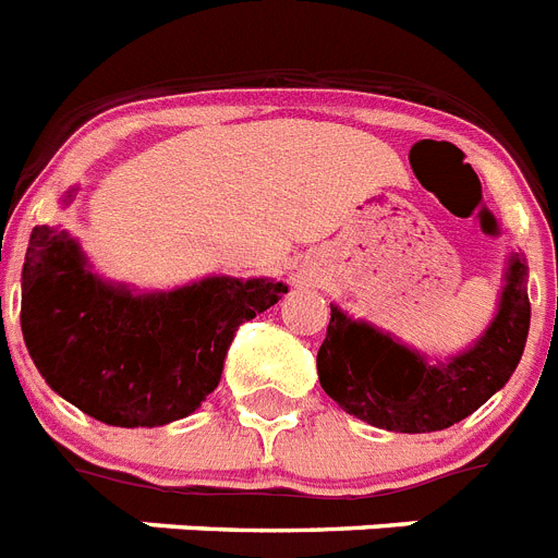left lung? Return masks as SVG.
Returning a JSON list of instances; mask_svg holds the SVG:
<instances>
[{"label":"left lung","instance_id":"obj_1","mask_svg":"<svg viewBox=\"0 0 558 558\" xmlns=\"http://www.w3.org/2000/svg\"><path fill=\"white\" fill-rule=\"evenodd\" d=\"M525 259L513 256L494 325L469 352L428 366L375 327L330 307L325 344L318 347V380L338 407L389 432H440L502 389L517 369L531 327Z\"/></svg>","mask_w":558,"mask_h":558}]
</instances>
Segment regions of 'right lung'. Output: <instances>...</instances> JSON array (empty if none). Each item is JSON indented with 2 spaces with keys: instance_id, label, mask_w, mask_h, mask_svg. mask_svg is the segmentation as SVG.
Instances as JSON below:
<instances>
[{
  "instance_id": "right-lung-1",
  "label": "right lung",
  "mask_w": 558,
  "mask_h": 558,
  "mask_svg": "<svg viewBox=\"0 0 558 558\" xmlns=\"http://www.w3.org/2000/svg\"><path fill=\"white\" fill-rule=\"evenodd\" d=\"M282 293V282L214 276L132 296L95 279L64 233L36 226L22 268V336L47 384L81 412L109 426H163L206 401L236 327Z\"/></svg>"
}]
</instances>
